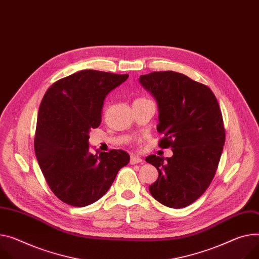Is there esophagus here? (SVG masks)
Segmentation results:
<instances>
[{
	"instance_id": "1",
	"label": "esophagus",
	"mask_w": 259,
	"mask_h": 259,
	"mask_svg": "<svg viewBox=\"0 0 259 259\" xmlns=\"http://www.w3.org/2000/svg\"><path fill=\"white\" fill-rule=\"evenodd\" d=\"M142 162H143V160H142L141 157H139V156H137V155H132V156H131V161H130L131 165H136V164L142 163Z\"/></svg>"
}]
</instances>
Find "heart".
I'll return each mask as SVG.
<instances>
[{
    "mask_svg": "<svg viewBox=\"0 0 259 259\" xmlns=\"http://www.w3.org/2000/svg\"><path fill=\"white\" fill-rule=\"evenodd\" d=\"M144 99H146V98H138V99H136V101H144Z\"/></svg>",
    "mask_w": 259,
    "mask_h": 259,
    "instance_id": "obj_1",
    "label": "heart"
}]
</instances>
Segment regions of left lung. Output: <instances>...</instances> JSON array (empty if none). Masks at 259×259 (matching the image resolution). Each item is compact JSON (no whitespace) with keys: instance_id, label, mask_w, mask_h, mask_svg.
I'll use <instances>...</instances> for the list:
<instances>
[{"instance_id":"8db88e82","label":"left lung","mask_w":259,"mask_h":259,"mask_svg":"<svg viewBox=\"0 0 259 259\" xmlns=\"http://www.w3.org/2000/svg\"><path fill=\"white\" fill-rule=\"evenodd\" d=\"M139 82L157 103L156 130L164 134L158 146L173 151L171 157H146L158 172L149 192L168 207H186L206 191L220 162L225 143L221 109L207 86L180 72L153 71Z\"/></svg>"}]
</instances>
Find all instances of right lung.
Returning a JSON list of instances; mask_svg holds the SVG:
<instances>
[{"mask_svg": "<svg viewBox=\"0 0 259 259\" xmlns=\"http://www.w3.org/2000/svg\"><path fill=\"white\" fill-rule=\"evenodd\" d=\"M128 74L81 70L59 79L39 107L34 149L42 174L61 201L77 207L102 198L130 162L120 149L89 152V132L102 122V109L110 91Z\"/></svg>", "mask_w": 259, "mask_h": 259, "instance_id": "right-lung-1", "label": "right lung"}]
</instances>
